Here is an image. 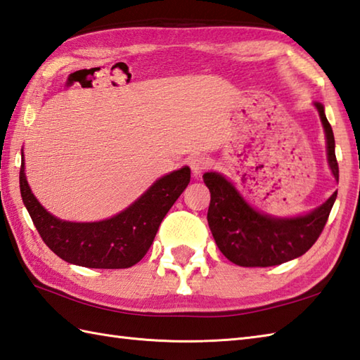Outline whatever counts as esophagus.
I'll list each match as a JSON object with an SVG mask.
<instances>
[{
	"instance_id": "34e87169",
	"label": "esophagus",
	"mask_w": 360,
	"mask_h": 360,
	"mask_svg": "<svg viewBox=\"0 0 360 360\" xmlns=\"http://www.w3.org/2000/svg\"><path fill=\"white\" fill-rule=\"evenodd\" d=\"M189 166H191V171H193L194 175H200L203 171H207L211 166V161H210V158L203 157V155H195L191 158Z\"/></svg>"
}]
</instances>
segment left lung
Segmentation results:
<instances>
[{
    "instance_id": "obj_1",
    "label": "left lung",
    "mask_w": 360,
    "mask_h": 360,
    "mask_svg": "<svg viewBox=\"0 0 360 360\" xmlns=\"http://www.w3.org/2000/svg\"><path fill=\"white\" fill-rule=\"evenodd\" d=\"M319 108L323 122L328 161L335 180H339V163L334 150V134L321 104ZM211 193L208 225L219 250L225 258L242 267H269L295 259L315 244L323 231L337 193L306 216L275 219L255 211L230 181L216 172L203 175Z\"/></svg>"
}]
</instances>
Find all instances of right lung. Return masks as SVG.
<instances>
[{
  "mask_svg": "<svg viewBox=\"0 0 360 360\" xmlns=\"http://www.w3.org/2000/svg\"><path fill=\"white\" fill-rule=\"evenodd\" d=\"M191 180L189 167L174 171L118 216L102 222H65L51 216L35 199L20 169V189L29 216L43 242L58 258L90 269H127L148 253L163 217Z\"/></svg>",
  "mask_w": 360,
  "mask_h": 360,
  "instance_id": "add662e5",
  "label": "right lung"
}]
</instances>
